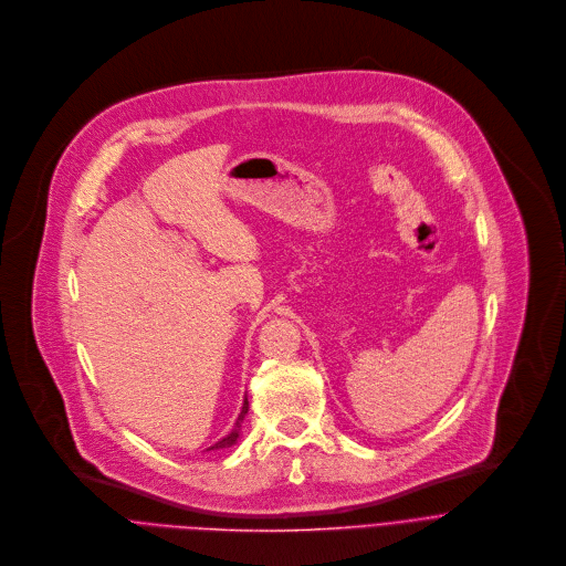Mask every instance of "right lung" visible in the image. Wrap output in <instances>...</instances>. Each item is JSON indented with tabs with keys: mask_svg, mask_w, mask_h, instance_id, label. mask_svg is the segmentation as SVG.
<instances>
[{
	"mask_svg": "<svg viewBox=\"0 0 566 566\" xmlns=\"http://www.w3.org/2000/svg\"><path fill=\"white\" fill-rule=\"evenodd\" d=\"M248 408H250V401L245 399V403H243V410H241V415H239V419H237V426L232 428V432H230L228 437H222L220 441H216V443H213L209 450H213V448H230V446H234V443H237V439H239V434H241V421H243V417H245Z\"/></svg>",
	"mask_w": 566,
	"mask_h": 566,
	"instance_id": "add662e5",
	"label": "right lung"
}]
</instances>
